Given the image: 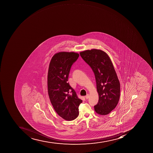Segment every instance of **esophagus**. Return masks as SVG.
<instances>
[{"instance_id": "1", "label": "esophagus", "mask_w": 153, "mask_h": 153, "mask_svg": "<svg viewBox=\"0 0 153 153\" xmlns=\"http://www.w3.org/2000/svg\"><path fill=\"white\" fill-rule=\"evenodd\" d=\"M89 95L88 94H87V95H86V96H85V98L87 99H88V98H89Z\"/></svg>"}]
</instances>
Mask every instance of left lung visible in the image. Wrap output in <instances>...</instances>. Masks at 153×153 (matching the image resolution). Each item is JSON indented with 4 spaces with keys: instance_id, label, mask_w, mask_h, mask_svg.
<instances>
[{
    "instance_id": "obj_1",
    "label": "left lung",
    "mask_w": 153,
    "mask_h": 153,
    "mask_svg": "<svg viewBox=\"0 0 153 153\" xmlns=\"http://www.w3.org/2000/svg\"><path fill=\"white\" fill-rule=\"evenodd\" d=\"M85 62L94 71L99 100L95 111L107 115L115 108L119 101L120 85L110 57L102 50L93 49L80 53Z\"/></svg>"
}]
</instances>
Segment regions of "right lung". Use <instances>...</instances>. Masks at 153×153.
<instances>
[{
  "mask_svg": "<svg viewBox=\"0 0 153 153\" xmlns=\"http://www.w3.org/2000/svg\"><path fill=\"white\" fill-rule=\"evenodd\" d=\"M78 53L61 52L53 56L49 66L48 92L50 102L58 114L65 120L71 121L79 115V106L82 100L68 82L73 63Z\"/></svg>",
  "mask_w": 153,
  "mask_h": 153,
  "instance_id": "1",
  "label": "right lung"
}]
</instances>
